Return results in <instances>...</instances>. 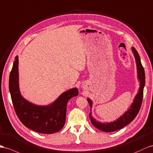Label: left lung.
I'll list each match as a JSON object with an SVG mask.
<instances>
[{
	"mask_svg": "<svg viewBox=\"0 0 153 153\" xmlns=\"http://www.w3.org/2000/svg\"><path fill=\"white\" fill-rule=\"evenodd\" d=\"M132 51L133 54H134V56L136 60L138 79L140 81V88L138 90V92L136 95L134 100H133V103L131 104V107H129L127 111L125 112L122 116L119 117V118H117L116 120L112 121V122L101 123L100 121H96V119L94 118L92 116L91 112H90L89 117L91 123H92L94 126L96 127L97 128H98L100 131H102L106 132H110L120 130V129L123 128L124 127L126 126V125L130 123L131 121L135 118L140 109L143 100V88L145 86V83H146V81H145V79H146V77H145L144 69L142 63H141L140 58L138 52H137L136 50L134 47H132ZM87 101L92 109V100H90L89 98H87Z\"/></svg>",
	"mask_w": 153,
	"mask_h": 153,
	"instance_id": "left-lung-1",
	"label": "left lung"
}]
</instances>
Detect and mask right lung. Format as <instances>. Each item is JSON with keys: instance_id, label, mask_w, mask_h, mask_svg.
I'll return each mask as SVG.
<instances>
[{"instance_id": "1", "label": "right lung", "mask_w": 153, "mask_h": 153, "mask_svg": "<svg viewBox=\"0 0 153 153\" xmlns=\"http://www.w3.org/2000/svg\"><path fill=\"white\" fill-rule=\"evenodd\" d=\"M10 74L9 89L15 112L24 125L42 134H53L64 127L66 105L70 99L79 94L77 88L63 92L48 105L40 106L29 102L21 94L19 86V59L15 58Z\"/></svg>"}]
</instances>
